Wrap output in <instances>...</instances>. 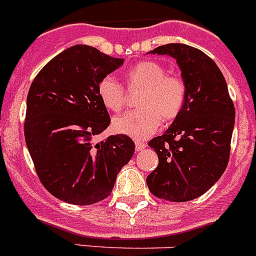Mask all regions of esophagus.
<instances>
[{"mask_svg": "<svg viewBox=\"0 0 256 256\" xmlns=\"http://www.w3.org/2000/svg\"><path fill=\"white\" fill-rule=\"evenodd\" d=\"M146 146V142L136 140V152H140V150H143Z\"/></svg>", "mask_w": 256, "mask_h": 256, "instance_id": "34e87169", "label": "esophagus"}]
</instances>
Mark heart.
I'll list each match as a JSON object with an SVG mask.
<instances>
[{
  "label": "heart",
  "instance_id": "b5f03b06",
  "mask_svg": "<svg viewBox=\"0 0 256 256\" xmlns=\"http://www.w3.org/2000/svg\"><path fill=\"white\" fill-rule=\"evenodd\" d=\"M129 90H142L138 98L140 110L117 116L112 120L114 133L140 140L152 136L162 122H172L186 106V81L154 60H143L132 66L124 76ZM97 94L108 110L118 112L126 106L123 86L112 76H104L97 86Z\"/></svg>",
  "mask_w": 256,
  "mask_h": 256
}]
</instances>
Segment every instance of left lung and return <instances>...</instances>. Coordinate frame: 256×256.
Instances as JSON below:
<instances>
[{"label": "left lung", "instance_id": "8db88e82", "mask_svg": "<svg viewBox=\"0 0 256 256\" xmlns=\"http://www.w3.org/2000/svg\"><path fill=\"white\" fill-rule=\"evenodd\" d=\"M149 52L175 58L188 94L178 118L162 136L148 143L158 154L159 164L146 184L159 198L191 201L207 192L224 172L236 110L224 76L204 52L171 43Z\"/></svg>", "mask_w": 256, "mask_h": 256}]
</instances>
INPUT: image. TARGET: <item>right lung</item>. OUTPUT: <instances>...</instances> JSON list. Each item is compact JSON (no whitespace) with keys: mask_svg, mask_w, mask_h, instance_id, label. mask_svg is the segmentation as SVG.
Instances as JSON below:
<instances>
[{"mask_svg":"<svg viewBox=\"0 0 256 256\" xmlns=\"http://www.w3.org/2000/svg\"><path fill=\"white\" fill-rule=\"evenodd\" d=\"M123 62L94 46H74L52 58L30 85L26 143L40 182L66 204L88 206L108 197L134 154L128 136L92 142L110 123L97 86Z\"/></svg>","mask_w":256,"mask_h":256,"instance_id":"obj_1","label":"right lung"}]
</instances>
